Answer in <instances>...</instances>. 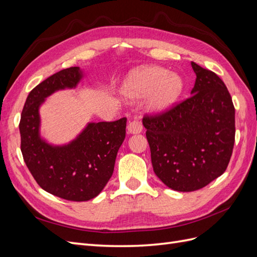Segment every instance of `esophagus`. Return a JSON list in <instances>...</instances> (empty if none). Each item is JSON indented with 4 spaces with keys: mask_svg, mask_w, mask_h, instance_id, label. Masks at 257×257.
<instances>
[{
    "mask_svg": "<svg viewBox=\"0 0 257 257\" xmlns=\"http://www.w3.org/2000/svg\"><path fill=\"white\" fill-rule=\"evenodd\" d=\"M127 133L128 134H139L142 133L143 131V125L142 123L139 122L138 120H134V121H131L127 124Z\"/></svg>",
    "mask_w": 257,
    "mask_h": 257,
    "instance_id": "34e87169",
    "label": "esophagus"
}]
</instances>
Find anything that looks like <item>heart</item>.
Wrapping results in <instances>:
<instances>
[{"instance_id": "1", "label": "heart", "mask_w": 257, "mask_h": 257, "mask_svg": "<svg viewBox=\"0 0 257 257\" xmlns=\"http://www.w3.org/2000/svg\"><path fill=\"white\" fill-rule=\"evenodd\" d=\"M183 80L175 73L159 66L136 69L122 85L121 93L128 99L148 96L147 108L153 113L169 110L181 96Z\"/></svg>"}]
</instances>
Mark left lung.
Wrapping results in <instances>:
<instances>
[{"label":"left lung","mask_w":257,"mask_h":257,"mask_svg":"<svg viewBox=\"0 0 257 257\" xmlns=\"http://www.w3.org/2000/svg\"><path fill=\"white\" fill-rule=\"evenodd\" d=\"M191 96L154 118L145 116L155 175L169 189L192 192L220 177L235 143V108L216 74L191 62Z\"/></svg>","instance_id":"left-lung-1"}]
</instances>
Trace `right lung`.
<instances>
[{
  "instance_id": "obj_1",
  "label": "right lung",
  "mask_w": 257,
  "mask_h": 257,
  "mask_svg": "<svg viewBox=\"0 0 257 257\" xmlns=\"http://www.w3.org/2000/svg\"><path fill=\"white\" fill-rule=\"evenodd\" d=\"M87 76L78 66L53 74L30 92L21 113V152L29 170L43 190L72 201H87L103 191L112 176L124 138L126 118L88 122L71 142L49 143L41 132L40 109L57 91L76 89Z\"/></svg>"
}]
</instances>
